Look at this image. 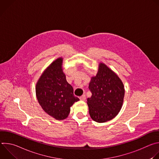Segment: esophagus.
Here are the masks:
<instances>
[{
  "label": "esophagus",
  "instance_id": "34e87169",
  "mask_svg": "<svg viewBox=\"0 0 159 159\" xmlns=\"http://www.w3.org/2000/svg\"><path fill=\"white\" fill-rule=\"evenodd\" d=\"M79 99L81 100V101H85L86 99V97H85V95H82V96H80L79 98Z\"/></svg>",
  "mask_w": 159,
  "mask_h": 159
}]
</instances>
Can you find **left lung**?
Wrapping results in <instances>:
<instances>
[{
  "label": "left lung",
  "mask_w": 159,
  "mask_h": 159,
  "mask_svg": "<svg viewBox=\"0 0 159 159\" xmlns=\"http://www.w3.org/2000/svg\"><path fill=\"white\" fill-rule=\"evenodd\" d=\"M89 89L92 93L87 99L89 115L98 123H104L114 118L120 112L123 102V84L104 63L99 64L97 75L92 77Z\"/></svg>",
  "instance_id": "obj_1"
}]
</instances>
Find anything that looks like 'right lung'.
Returning a JSON list of instances; mask_svg holds the SVG:
<instances>
[{
    "label": "right lung",
    "instance_id": "right-lung-1",
    "mask_svg": "<svg viewBox=\"0 0 159 159\" xmlns=\"http://www.w3.org/2000/svg\"><path fill=\"white\" fill-rule=\"evenodd\" d=\"M62 58L54 61L43 73L36 85V97L43 109L56 120L65 119L70 107L79 100L62 71Z\"/></svg>",
    "mask_w": 159,
    "mask_h": 159
}]
</instances>
